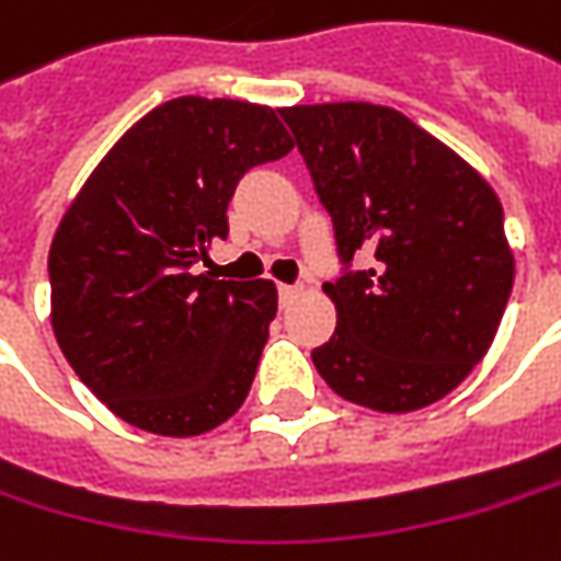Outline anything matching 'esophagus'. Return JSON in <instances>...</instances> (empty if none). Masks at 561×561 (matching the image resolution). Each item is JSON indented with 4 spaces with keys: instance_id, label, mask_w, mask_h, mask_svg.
I'll list each match as a JSON object with an SVG mask.
<instances>
[{
    "instance_id": "1",
    "label": "esophagus",
    "mask_w": 561,
    "mask_h": 561,
    "mask_svg": "<svg viewBox=\"0 0 561 561\" xmlns=\"http://www.w3.org/2000/svg\"><path fill=\"white\" fill-rule=\"evenodd\" d=\"M299 290H302L299 284H280V287H277V294H280V306H290L296 296H299Z\"/></svg>"
}]
</instances>
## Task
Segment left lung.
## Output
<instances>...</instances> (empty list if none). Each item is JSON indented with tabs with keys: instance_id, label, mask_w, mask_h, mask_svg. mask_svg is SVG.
Listing matches in <instances>:
<instances>
[{
	"instance_id": "obj_1",
	"label": "left lung",
	"mask_w": 561,
	"mask_h": 561,
	"mask_svg": "<svg viewBox=\"0 0 561 561\" xmlns=\"http://www.w3.org/2000/svg\"><path fill=\"white\" fill-rule=\"evenodd\" d=\"M347 271L312 351L334 394L378 413L442 401L486 356L515 284L502 202L448 145L376 103L280 110ZM367 265L350 271L353 257Z\"/></svg>"
}]
</instances>
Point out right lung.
I'll use <instances>...</instances> for the list:
<instances>
[{
	"label": "right lung",
	"instance_id": "obj_1",
	"mask_svg": "<svg viewBox=\"0 0 561 561\" xmlns=\"http://www.w3.org/2000/svg\"><path fill=\"white\" fill-rule=\"evenodd\" d=\"M271 106L176 98L106 151L49 245V322L78 378L154 435L210 433L237 413L267 324L271 280L195 274L245 170L290 154Z\"/></svg>",
	"mask_w": 561,
	"mask_h": 561
}]
</instances>
